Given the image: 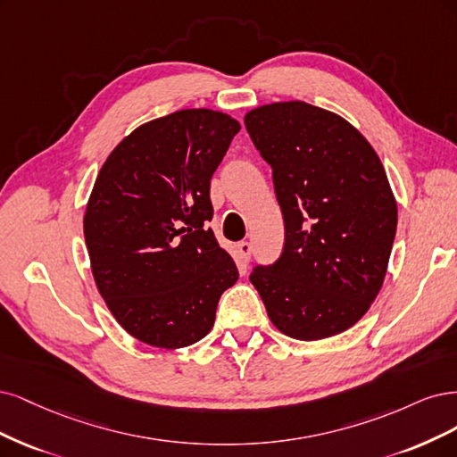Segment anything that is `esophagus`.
<instances>
[{"mask_svg": "<svg viewBox=\"0 0 457 457\" xmlns=\"http://www.w3.org/2000/svg\"><path fill=\"white\" fill-rule=\"evenodd\" d=\"M250 253H253V245H250V243L243 241V243H239V245H237V254H239V260H241L243 263H246V262H248Z\"/></svg>", "mask_w": 457, "mask_h": 457, "instance_id": "obj_1", "label": "esophagus"}]
</instances>
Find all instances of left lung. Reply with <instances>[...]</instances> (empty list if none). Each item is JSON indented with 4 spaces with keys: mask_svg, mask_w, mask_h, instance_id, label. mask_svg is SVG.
Returning a JSON list of instances; mask_svg holds the SVG:
<instances>
[{
    "mask_svg": "<svg viewBox=\"0 0 457 457\" xmlns=\"http://www.w3.org/2000/svg\"><path fill=\"white\" fill-rule=\"evenodd\" d=\"M271 165L285 220L283 254L250 283L277 330L313 342L340 334L370 309L384 285L396 201L384 165L361 132L302 100L245 115Z\"/></svg>",
    "mask_w": 457,
    "mask_h": 457,
    "instance_id": "8db88e82",
    "label": "left lung"
}]
</instances>
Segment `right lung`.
Here are the masks:
<instances>
[{
    "instance_id": "add662e5",
    "label": "right lung",
    "mask_w": 457,
    "mask_h": 457,
    "mask_svg": "<svg viewBox=\"0 0 457 457\" xmlns=\"http://www.w3.org/2000/svg\"><path fill=\"white\" fill-rule=\"evenodd\" d=\"M239 130L224 112L179 110L132 130L96 176L83 216L93 277L115 320L144 344L199 342L237 283L207 222L211 179Z\"/></svg>"
}]
</instances>
